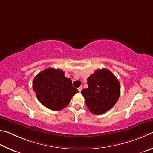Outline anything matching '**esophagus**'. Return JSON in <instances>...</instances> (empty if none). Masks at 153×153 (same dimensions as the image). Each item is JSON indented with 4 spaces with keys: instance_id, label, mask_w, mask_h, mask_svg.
<instances>
[{
    "instance_id": "obj_1",
    "label": "esophagus",
    "mask_w": 153,
    "mask_h": 153,
    "mask_svg": "<svg viewBox=\"0 0 153 153\" xmlns=\"http://www.w3.org/2000/svg\"><path fill=\"white\" fill-rule=\"evenodd\" d=\"M82 87H79V88H78L79 91V92H81V90H82Z\"/></svg>"
}]
</instances>
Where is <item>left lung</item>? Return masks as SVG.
Returning a JSON list of instances; mask_svg holds the SVG:
<instances>
[{
    "instance_id": "left-lung-1",
    "label": "left lung",
    "mask_w": 153,
    "mask_h": 153,
    "mask_svg": "<svg viewBox=\"0 0 153 153\" xmlns=\"http://www.w3.org/2000/svg\"><path fill=\"white\" fill-rule=\"evenodd\" d=\"M87 89L81 91L89 111L99 115L115 105L120 95L118 80L106 68L98 69L87 79Z\"/></svg>"
}]
</instances>
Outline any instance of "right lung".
I'll return each mask as SVG.
<instances>
[{
    "label": "right lung",
    "instance_id": "right-lung-1",
    "mask_svg": "<svg viewBox=\"0 0 153 153\" xmlns=\"http://www.w3.org/2000/svg\"><path fill=\"white\" fill-rule=\"evenodd\" d=\"M33 89L37 100L45 108L59 111L68 105L72 96L79 92L72 86L71 79L60 69L48 68L33 79Z\"/></svg>",
    "mask_w": 153,
    "mask_h": 153
}]
</instances>
